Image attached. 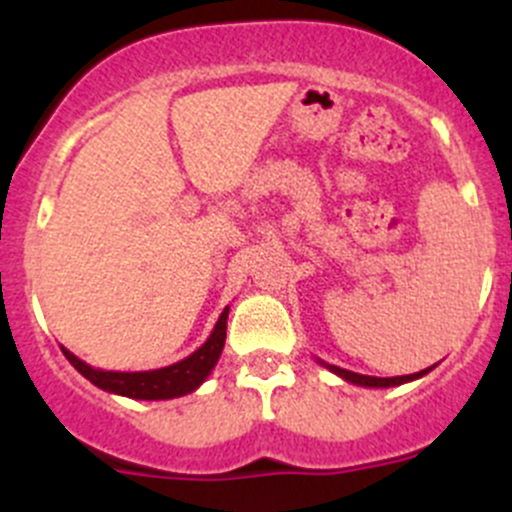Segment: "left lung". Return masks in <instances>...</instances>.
Returning a JSON list of instances; mask_svg holds the SVG:
<instances>
[{
    "label": "left lung",
    "mask_w": 512,
    "mask_h": 512,
    "mask_svg": "<svg viewBox=\"0 0 512 512\" xmlns=\"http://www.w3.org/2000/svg\"><path fill=\"white\" fill-rule=\"evenodd\" d=\"M319 364L324 366V369H329L332 374L342 376L344 381H349V384H356V386H366V389H389V386H401V384H409V381H416L421 379V376H426L428 371L433 369V366H428V369H421L416 371V374H406V376H366V374H356V371H349V369H342V366H334V364H327V361L317 359Z\"/></svg>",
    "instance_id": "left-lung-1"
}]
</instances>
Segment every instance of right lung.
<instances>
[{
    "instance_id": "right-lung-1",
    "label": "right lung",
    "mask_w": 512,
    "mask_h": 512,
    "mask_svg": "<svg viewBox=\"0 0 512 512\" xmlns=\"http://www.w3.org/2000/svg\"><path fill=\"white\" fill-rule=\"evenodd\" d=\"M227 314H230V307L223 309V314L218 317V322H215L213 332H210L208 342H205L203 347H198L193 354L175 361V364L163 366V369L103 371L94 369V366H89L86 361H81L79 356L71 354L66 347H61V352H64L66 359L71 361V366H74L81 376H86L91 384L108 391V394L128 396V399L141 401L178 399V396H185L190 394V391L198 389V386L208 379L210 371L215 369V364H218L225 347Z\"/></svg>"
}]
</instances>
